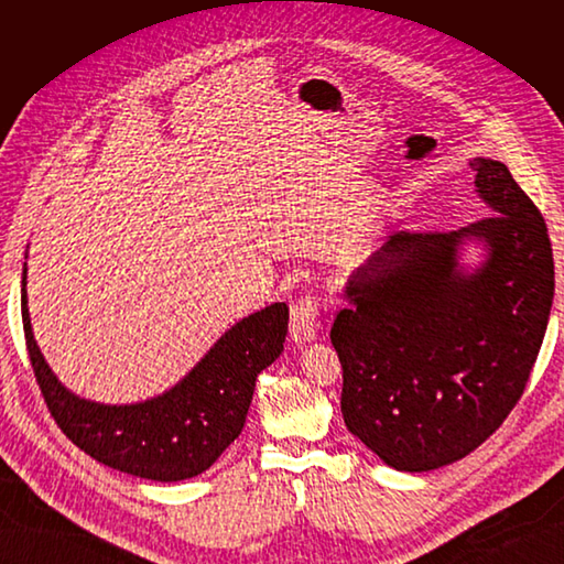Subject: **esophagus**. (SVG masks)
<instances>
[{"mask_svg":"<svg viewBox=\"0 0 564 564\" xmlns=\"http://www.w3.org/2000/svg\"><path fill=\"white\" fill-rule=\"evenodd\" d=\"M317 317H319V303L313 294H305L294 301L292 305V319H289V334L296 344H311L317 336Z\"/></svg>","mask_w":564,"mask_h":564,"instance_id":"esophagus-1","label":"esophagus"}]
</instances>
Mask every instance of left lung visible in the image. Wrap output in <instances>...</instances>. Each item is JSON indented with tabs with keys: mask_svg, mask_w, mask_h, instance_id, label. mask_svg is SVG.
<instances>
[{
	"mask_svg": "<svg viewBox=\"0 0 564 564\" xmlns=\"http://www.w3.org/2000/svg\"><path fill=\"white\" fill-rule=\"evenodd\" d=\"M470 166L494 216L390 235L350 275V305L329 334L348 431L404 473L449 466L499 429L549 327L555 270L543 216L506 164ZM466 243L486 251L475 269L459 263Z\"/></svg>",
	"mask_w": 564,
	"mask_h": 564,
	"instance_id": "8db88e82",
	"label": "left lung"
}]
</instances>
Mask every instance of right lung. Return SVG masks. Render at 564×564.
<instances>
[{"label":"right lung","instance_id":"right-lung-1","mask_svg":"<svg viewBox=\"0 0 564 564\" xmlns=\"http://www.w3.org/2000/svg\"><path fill=\"white\" fill-rule=\"evenodd\" d=\"M25 265L21 289L25 344L58 429L98 464L145 480L178 482L214 466L245 429L256 377L284 350L286 303H272L232 324L162 395L133 404H104L75 395L46 365L30 324Z\"/></svg>","mask_w":564,"mask_h":564}]
</instances>
